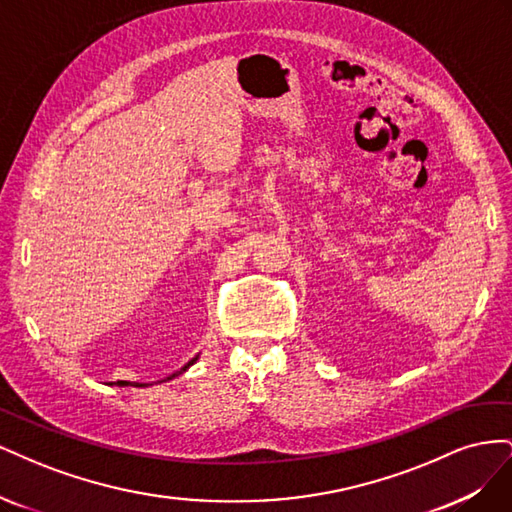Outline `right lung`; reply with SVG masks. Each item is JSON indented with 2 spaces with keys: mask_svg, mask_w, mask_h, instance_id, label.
I'll list each match as a JSON object with an SVG mask.
<instances>
[{
  "mask_svg": "<svg viewBox=\"0 0 512 512\" xmlns=\"http://www.w3.org/2000/svg\"><path fill=\"white\" fill-rule=\"evenodd\" d=\"M196 359H198V356H196ZM196 359H192V361H190V363H188V365H185V367H183V369H181V371H185V369H188V367H190V365H192V363H194V361H196ZM181 371H179V374H181ZM175 376H177V374H173V376H170V378H168V380H173V378H175ZM128 384H130V386H145V384H132V382H126V380H117V386H128Z\"/></svg>",
  "mask_w": 512,
  "mask_h": 512,
  "instance_id": "1",
  "label": "right lung"
}]
</instances>
